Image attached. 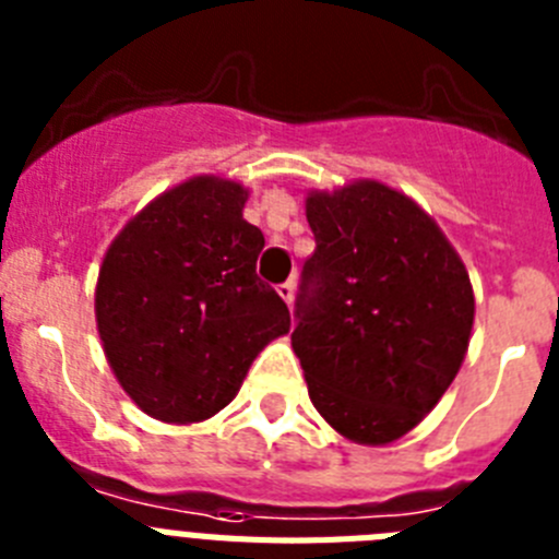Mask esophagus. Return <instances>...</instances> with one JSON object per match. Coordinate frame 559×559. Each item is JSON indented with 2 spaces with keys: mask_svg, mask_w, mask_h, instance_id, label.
Listing matches in <instances>:
<instances>
[{
  "mask_svg": "<svg viewBox=\"0 0 559 559\" xmlns=\"http://www.w3.org/2000/svg\"><path fill=\"white\" fill-rule=\"evenodd\" d=\"M276 294L283 296V299H285V305H290V302H294V294H296V283H294V280H288V283H283V285H280V288H276Z\"/></svg>",
  "mask_w": 559,
  "mask_h": 559,
  "instance_id": "esophagus-1",
  "label": "esophagus"
}]
</instances>
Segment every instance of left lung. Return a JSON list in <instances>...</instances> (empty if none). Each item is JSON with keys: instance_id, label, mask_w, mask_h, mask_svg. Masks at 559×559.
I'll list each match as a JSON object with an SVG mask.
<instances>
[{"instance_id": "1", "label": "left lung", "mask_w": 559, "mask_h": 559, "mask_svg": "<svg viewBox=\"0 0 559 559\" xmlns=\"http://www.w3.org/2000/svg\"><path fill=\"white\" fill-rule=\"evenodd\" d=\"M290 344L316 412L355 445L417 428L462 367L476 316L471 276L445 231L374 179L310 190Z\"/></svg>"}]
</instances>
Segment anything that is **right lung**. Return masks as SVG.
Here are the masks:
<instances>
[{
	"label": "right lung",
	"instance_id": "obj_1",
	"mask_svg": "<svg viewBox=\"0 0 559 559\" xmlns=\"http://www.w3.org/2000/svg\"><path fill=\"white\" fill-rule=\"evenodd\" d=\"M249 190L192 176L142 206L103 257L95 319L108 367L153 419L192 426L243 386L251 360L290 330L288 305L257 276L263 231Z\"/></svg>",
	"mask_w": 559,
	"mask_h": 559
}]
</instances>
